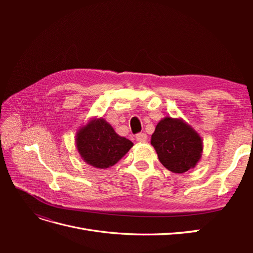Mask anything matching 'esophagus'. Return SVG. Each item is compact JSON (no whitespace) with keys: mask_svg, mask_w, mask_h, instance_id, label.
Here are the masks:
<instances>
[{"mask_svg":"<svg viewBox=\"0 0 253 253\" xmlns=\"http://www.w3.org/2000/svg\"><path fill=\"white\" fill-rule=\"evenodd\" d=\"M147 139H148V136H147V134H144V133H139V134H137V135H136V140H137V141H139V142H144V141H147Z\"/></svg>","mask_w":253,"mask_h":253,"instance_id":"34e87169","label":"esophagus"}]
</instances>
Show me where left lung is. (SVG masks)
Instances as JSON below:
<instances>
[{
  "label": "left lung",
  "instance_id": "1",
  "mask_svg": "<svg viewBox=\"0 0 253 253\" xmlns=\"http://www.w3.org/2000/svg\"><path fill=\"white\" fill-rule=\"evenodd\" d=\"M159 162L173 173H185L200 162L203 155L201 135L182 118L167 116L160 120L151 137Z\"/></svg>",
  "mask_w": 253,
  "mask_h": 253
}]
</instances>
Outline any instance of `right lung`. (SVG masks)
<instances>
[{"label": "right lung", "instance_id": "1", "mask_svg": "<svg viewBox=\"0 0 253 253\" xmlns=\"http://www.w3.org/2000/svg\"><path fill=\"white\" fill-rule=\"evenodd\" d=\"M76 148L81 159L97 169L117 164L133 147V142L119 136L103 118H90L76 133Z\"/></svg>", "mask_w": 253, "mask_h": 253}]
</instances>
